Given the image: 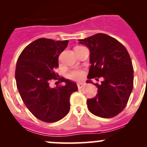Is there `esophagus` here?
I'll list each match as a JSON object with an SVG mask.
<instances>
[{
  "label": "esophagus",
  "instance_id": "34e87169",
  "mask_svg": "<svg viewBox=\"0 0 147 147\" xmlns=\"http://www.w3.org/2000/svg\"><path fill=\"white\" fill-rule=\"evenodd\" d=\"M84 84H85V82H83V81H81V82H78V88H79V89L82 88V87H83V86L84 85Z\"/></svg>",
  "mask_w": 147,
  "mask_h": 147
}]
</instances>
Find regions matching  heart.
<instances>
[{
    "label": "heart",
    "instance_id": "1",
    "mask_svg": "<svg viewBox=\"0 0 147 147\" xmlns=\"http://www.w3.org/2000/svg\"><path fill=\"white\" fill-rule=\"evenodd\" d=\"M83 77V72L82 70H74L69 73V78L72 80H80Z\"/></svg>",
    "mask_w": 147,
    "mask_h": 147
}]
</instances>
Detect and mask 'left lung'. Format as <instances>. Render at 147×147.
I'll return each mask as SVG.
<instances>
[{"label":"left lung","mask_w":147,"mask_h":147,"mask_svg":"<svg viewBox=\"0 0 147 147\" xmlns=\"http://www.w3.org/2000/svg\"><path fill=\"white\" fill-rule=\"evenodd\" d=\"M79 44L90 50L91 63L87 83L91 79L103 78L94 97L87 100V108L93 115L111 118L119 114L127 105L133 89L134 69L128 51L118 40L104 33H97Z\"/></svg>","instance_id":"left-lung-1"}]
</instances>
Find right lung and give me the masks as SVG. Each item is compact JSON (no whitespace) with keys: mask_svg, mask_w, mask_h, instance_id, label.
<instances>
[{"mask_svg":"<svg viewBox=\"0 0 147 147\" xmlns=\"http://www.w3.org/2000/svg\"><path fill=\"white\" fill-rule=\"evenodd\" d=\"M67 44L68 40L39 38L26 46L18 59L17 88L30 112L42 121L55 122L65 117L70 109V95L78 91L76 83L54 72L58 67L59 55ZM53 79L65 84L51 88Z\"/></svg>","mask_w":147,"mask_h":147,"instance_id":"obj_1","label":"right lung"}]
</instances>
